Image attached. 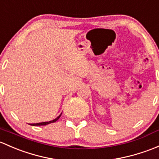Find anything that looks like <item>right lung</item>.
<instances>
[{
	"label": "right lung",
	"mask_w": 159,
	"mask_h": 159,
	"mask_svg": "<svg viewBox=\"0 0 159 159\" xmlns=\"http://www.w3.org/2000/svg\"><path fill=\"white\" fill-rule=\"evenodd\" d=\"M61 113L59 115V116H58V117H56V119H54V120H50V121L42 122V123H31V124H30V125H31V126H46V125L49 124V123H55V122H56L58 119H59V117H60V116H61Z\"/></svg>",
	"instance_id": "obj_1"
}]
</instances>
